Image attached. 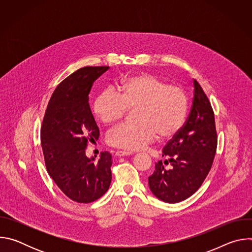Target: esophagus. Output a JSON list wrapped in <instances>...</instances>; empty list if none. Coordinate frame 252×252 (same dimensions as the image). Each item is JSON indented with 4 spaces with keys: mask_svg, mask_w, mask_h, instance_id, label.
<instances>
[{
    "mask_svg": "<svg viewBox=\"0 0 252 252\" xmlns=\"http://www.w3.org/2000/svg\"><path fill=\"white\" fill-rule=\"evenodd\" d=\"M132 155V153H130V152H126V151H118L117 153H116V156L117 157H126V156H131Z\"/></svg>",
    "mask_w": 252,
    "mask_h": 252,
    "instance_id": "34e87169",
    "label": "esophagus"
}]
</instances>
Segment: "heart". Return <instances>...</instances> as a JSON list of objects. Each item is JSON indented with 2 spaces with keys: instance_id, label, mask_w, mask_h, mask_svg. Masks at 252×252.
Masks as SVG:
<instances>
[{
  "instance_id": "b5f03b06",
  "label": "heart",
  "mask_w": 252,
  "mask_h": 252,
  "mask_svg": "<svg viewBox=\"0 0 252 252\" xmlns=\"http://www.w3.org/2000/svg\"><path fill=\"white\" fill-rule=\"evenodd\" d=\"M127 109H137L138 124L117 126L106 140L115 148L138 151L158 134L161 139L174 137L186 122L189 100L182 88L167 85L150 74H139L122 80L119 94L112 89L102 91L93 104L94 116L106 126L122 120Z\"/></svg>"
}]
</instances>
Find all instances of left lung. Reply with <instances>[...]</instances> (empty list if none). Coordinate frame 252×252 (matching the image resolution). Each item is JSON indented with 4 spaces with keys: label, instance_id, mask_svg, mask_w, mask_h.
<instances>
[{
    "label": "left lung",
    "instance_id": "1",
    "mask_svg": "<svg viewBox=\"0 0 252 252\" xmlns=\"http://www.w3.org/2000/svg\"><path fill=\"white\" fill-rule=\"evenodd\" d=\"M217 146L213 111L203 90L193 80V101L189 119L163 148L162 157L167 159L157 162L149 177L154 195L167 203L191 196L211 168ZM164 164L171 166L165 168Z\"/></svg>",
    "mask_w": 252,
    "mask_h": 252
}]
</instances>
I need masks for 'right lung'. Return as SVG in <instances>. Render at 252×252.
<instances>
[{
	"instance_id": "right-lung-1",
	"label": "right lung",
	"mask_w": 252,
	"mask_h": 252,
	"mask_svg": "<svg viewBox=\"0 0 252 252\" xmlns=\"http://www.w3.org/2000/svg\"><path fill=\"white\" fill-rule=\"evenodd\" d=\"M109 66H85L64 79L49 101L41 143L50 176L71 200L89 203L102 196L112 182L110 153L95 160L86 156L88 140L97 139L99 129L89 94L94 82Z\"/></svg>"
}]
</instances>
